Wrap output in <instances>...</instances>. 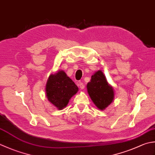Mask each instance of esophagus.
<instances>
[{
    "instance_id": "1",
    "label": "esophagus",
    "mask_w": 155,
    "mask_h": 155,
    "mask_svg": "<svg viewBox=\"0 0 155 155\" xmlns=\"http://www.w3.org/2000/svg\"><path fill=\"white\" fill-rule=\"evenodd\" d=\"M78 86H79L80 89H83L85 86H84V84L83 83H82V82H79V83H78Z\"/></svg>"
}]
</instances>
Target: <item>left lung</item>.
Here are the masks:
<instances>
[{
    "mask_svg": "<svg viewBox=\"0 0 155 155\" xmlns=\"http://www.w3.org/2000/svg\"><path fill=\"white\" fill-rule=\"evenodd\" d=\"M87 88L91 99L99 110H105L113 101V88L107 83L105 77L101 71L92 75L91 81L87 83Z\"/></svg>",
    "mask_w": 155,
    "mask_h": 155,
    "instance_id": "1",
    "label": "left lung"
}]
</instances>
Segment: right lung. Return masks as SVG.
Wrapping results in <instances>:
<instances>
[{
  "label": "right lung",
  "instance_id": "1",
  "mask_svg": "<svg viewBox=\"0 0 155 155\" xmlns=\"http://www.w3.org/2000/svg\"><path fill=\"white\" fill-rule=\"evenodd\" d=\"M78 87L66 73L60 71L48 78L45 91L47 98L58 110H62L70 99L78 91Z\"/></svg>",
  "mask_w": 155,
  "mask_h": 155
}]
</instances>
